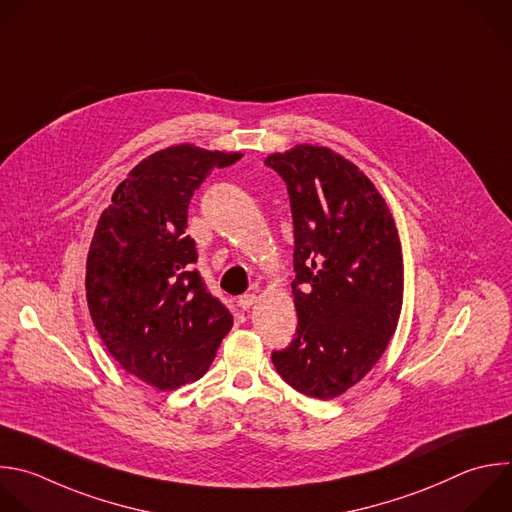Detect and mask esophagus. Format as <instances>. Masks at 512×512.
I'll return each mask as SVG.
<instances>
[{
	"label": "esophagus",
	"instance_id": "obj_1",
	"mask_svg": "<svg viewBox=\"0 0 512 512\" xmlns=\"http://www.w3.org/2000/svg\"><path fill=\"white\" fill-rule=\"evenodd\" d=\"M255 301H257V295H255V293H245V295H241V297L237 299V303H239L241 309H249Z\"/></svg>",
	"mask_w": 512,
	"mask_h": 512
}]
</instances>
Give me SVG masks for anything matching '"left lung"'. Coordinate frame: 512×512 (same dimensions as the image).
Returning a JSON list of instances; mask_svg holds the SVG:
<instances>
[{"instance_id":"8db88e82","label":"left lung","mask_w":512,"mask_h":512,"mask_svg":"<svg viewBox=\"0 0 512 512\" xmlns=\"http://www.w3.org/2000/svg\"><path fill=\"white\" fill-rule=\"evenodd\" d=\"M265 164L289 191L297 273V333L271 360L291 388L331 400L378 364L396 333L404 297L398 229L364 170L327 146L295 144Z\"/></svg>"}]
</instances>
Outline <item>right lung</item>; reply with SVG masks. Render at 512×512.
Instances as JSON below:
<instances>
[{"label": "right lung", "mask_w": 512, "mask_h": 512, "mask_svg": "<svg viewBox=\"0 0 512 512\" xmlns=\"http://www.w3.org/2000/svg\"><path fill=\"white\" fill-rule=\"evenodd\" d=\"M241 152L191 142L142 158L102 211L88 259L90 317L110 356L156 390L203 378L233 315L207 291L185 235L195 189Z\"/></svg>", "instance_id": "add662e5"}]
</instances>
